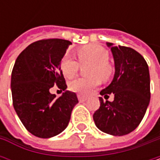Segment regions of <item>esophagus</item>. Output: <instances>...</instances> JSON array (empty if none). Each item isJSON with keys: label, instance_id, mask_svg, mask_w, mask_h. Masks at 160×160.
I'll list each match as a JSON object with an SVG mask.
<instances>
[{"label": "esophagus", "instance_id": "1", "mask_svg": "<svg viewBox=\"0 0 160 160\" xmlns=\"http://www.w3.org/2000/svg\"><path fill=\"white\" fill-rule=\"evenodd\" d=\"M78 99H79L80 102H84V101L87 100V97L84 96V95H81V94H78Z\"/></svg>", "mask_w": 160, "mask_h": 160}]
</instances>
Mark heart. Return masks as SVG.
<instances>
[{
	"instance_id": "heart-1",
	"label": "heart",
	"mask_w": 160,
	"mask_h": 160,
	"mask_svg": "<svg viewBox=\"0 0 160 160\" xmlns=\"http://www.w3.org/2000/svg\"><path fill=\"white\" fill-rule=\"evenodd\" d=\"M79 62L81 66L88 65L86 68L87 78H78L69 83V89L80 94L91 93L99 84L100 79L108 80L112 74V68L108 61V52L106 49L96 45L89 44L77 51ZM79 63L69 55L65 56L61 62V69L65 77L73 78L79 70Z\"/></svg>"
}]
</instances>
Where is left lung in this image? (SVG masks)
Segmentation results:
<instances>
[{"label":"left lung","instance_id":"obj_1","mask_svg":"<svg viewBox=\"0 0 160 160\" xmlns=\"http://www.w3.org/2000/svg\"><path fill=\"white\" fill-rule=\"evenodd\" d=\"M111 49L115 75L111 83L100 92L105 98L114 94L112 102L99 97L100 108L93 114L96 127L103 132L122 136L134 131L142 121L150 101V76L144 58L126 46Z\"/></svg>","mask_w":160,"mask_h":160}]
</instances>
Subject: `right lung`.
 <instances>
[{
  "label": "right lung",
  "mask_w": 160,
  "mask_h": 160,
  "mask_svg": "<svg viewBox=\"0 0 160 160\" xmlns=\"http://www.w3.org/2000/svg\"><path fill=\"white\" fill-rule=\"evenodd\" d=\"M69 41L41 40L29 44L16 58L11 77L13 105L25 128L40 138L61 133L68 125L72 109L79 103L67 84L61 60ZM54 84L65 90L60 98L49 92Z\"/></svg>",
  "instance_id": "1"
}]
</instances>
